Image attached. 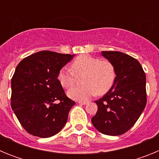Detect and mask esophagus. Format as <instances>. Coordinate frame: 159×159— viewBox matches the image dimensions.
I'll list each match as a JSON object with an SVG mask.
<instances>
[{"instance_id": "34e87169", "label": "esophagus", "mask_w": 159, "mask_h": 159, "mask_svg": "<svg viewBox=\"0 0 159 159\" xmlns=\"http://www.w3.org/2000/svg\"><path fill=\"white\" fill-rule=\"evenodd\" d=\"M79 103H80V104H88V102H89V101H78Z\"/></svg>"}]
</instances>
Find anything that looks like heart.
<instances>
[{"instance_id": "b5f03b06", "label": "heart", "mask_w": 159, "mask_h": 159, "mask_svg": "<svg viewBox=\"0 0 159 159\" xmlns=\"http://www.w3.org/2000/svg\"><path fill=\"white\" fill-rule=\"evenodd\" d=\"M77 76L84 75L83 86L74 87L68 96L76 100H87L95 94L103 95L112 88L116 78L114 64L108 60H100L89 55H81L72 62L71 68L64 67L58 74L60 84L70 88L75 84Z\"/></svg>"}]
</instances>
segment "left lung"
Listing matches in <instances>:
<instances>
[{"instance_id":"1","label":"left lung","mask_w":159,"mask_h":159,"mask_svg":"<svg viewBox=\"0 0 159 159\" xmlns=\"http://www.w3.org/2000/svg\"><path fill=\"white\" fill-rule=\"evenodd\" d=\"M102 55L114 64L116 78L109 92L96 100L98 111L92 119L94 127L107 135H120L137 122L147 104L146 75L140 63L120 52Z\"/></svg>"}]
</instances>
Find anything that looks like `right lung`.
Masks as SVG:
<instances>
[{
	"mask_svg": "<svg viewBox=\"0 0 159 159\" xmlns=\"http://www.w3.org/2000/svg\"><path fill=\"white\" fill-rule=\"evenodd\" d=\"M73 57L41 51L23 59L16 66L11 81V107L20 123L32 135L52 137L67 123L75 102L66 95L58 74Z\"/></svg>",
	"mask_w": 159,
	"mask_h": 159,
	"instance_id": "obj_1",
	"label": "right lung"
}]
</instances>
